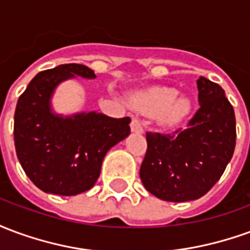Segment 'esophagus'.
I'll return each mask as SVG.
<instances>
[{"label":"esophagus","instance_id":"obj_1","mask_svg":"<svg viewBox=\"0 0 250 250\" xmlns=\"http://www.w3.org/2000/svg\"><path fill=\"white\" fill-rule=\"evenodd\" d=\"M131 131L132 132H136V134H142L143 132V127H142V123L139 119H132L131 122Z\"/></svg>","mask_w":250,"mask_h":250}]
</instances>
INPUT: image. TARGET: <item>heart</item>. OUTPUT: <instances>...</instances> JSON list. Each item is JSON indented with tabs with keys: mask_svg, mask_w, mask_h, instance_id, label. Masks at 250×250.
<instances>
[{
	"mask_svg": "<svg viewBox=\"0 0 250 250\" xmlns=\"http://www.w3.org/2000/svg\"><path fill=\"white\" fill-rule=\"evenodd\" d=\"M174 88H159L150 92L135 95L130 99L132 107L157 114L161 112L159 122L165 127H174L186 118L191 109V102L188 96H177Z\"/></svg>",
	"mask_w": 250,
	"mask_h": 250,
	"instance_id": "heart-1",
	"label": "heart"
}]
</instances>
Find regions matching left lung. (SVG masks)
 <instances>
[{
	"label": "left lung",
	"mask_w": 250,
	"mask_h": 250,
	"mask_svg": "<svg viewBox=\"0 0 250 250\" xmlns=\"http://www.w3.org/2000/svg\"><path fill=\"white\" fill-rule=\"evenodd\" d=\"M197 89L199 109L185 130L147 132L139 174L143 186L163 201L201 198L217 184L234 152L236 116L225 91L202 76Z\"/></svg>",
	"instance_id": "8db88e82"
}]
</instances>
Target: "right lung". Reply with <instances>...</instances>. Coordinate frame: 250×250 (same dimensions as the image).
<instances>
[{
	"label": "right lung",
	"mask_w": 250,
	"mask_h": 250,
	"mask_svg": "<svg viewBox=\"0 0 250 250\" xmlns=\"http://www.w3.org/2000/svg\"><path fill=\"white\" fill-rule=\"evenodd\" d=\"M96 79L83 64H62L37 73L20 96L14 145L26 175L44 193L77 195L93 188L105 154L130 135V118L96 111L59 114L52 99L66 80Z\"/></svg>",
	"instance_id": "right-lung-1"
}]
</instances>
